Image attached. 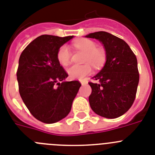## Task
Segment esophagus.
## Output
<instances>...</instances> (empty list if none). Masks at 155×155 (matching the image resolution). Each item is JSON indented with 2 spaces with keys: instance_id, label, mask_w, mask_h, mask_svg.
<instances>
[{
  "instance_id": "34e87169",
  "label": "esophagus",
  "mask_w": 155,
  "mask_h": 155,
  "mask_svg": "<svg viewBox=\"0 0 155 155\" xmlns=\"http://www.w3.org/2000/svg\"><path fill=\"white\" fill-rule=\"evenodd\" d=\"M81 85H85V84H87V81H81Z\"/></svg>"
}]
</instances>
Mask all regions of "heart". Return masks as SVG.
I'll return each instance as SVG.
<instances>
[{"instance_id": "heart-1", "label": "heart", "mask_w": 155, "mask_h": 155, "mask_svg": "<svg viewBox=\"0 0 155 155\" xmlns=\"http://www.w3.org/2000/svg\"><path fill=\"white\" fill-rule=\"evenodd\" d=\"M76 49L85 53L84 65H72L68 69V75L72 79H82L92 72L91 65L95 68L103 66L105 61V53L103 50L97 48V44L90 39H79L74 42ZM57 60L63 66H67L71 61V51L68 46L64 45L57 52Z\"/></svg>"}]
</instances>
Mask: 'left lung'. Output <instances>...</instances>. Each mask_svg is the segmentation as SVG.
<instances>
[{"mask_svg":"<svg viewBox=\"0 0 155 155\" xmlns=\"http://www.w3.org/2000/svg\"><path fill=\"white\" fill-rule=\"evenodd\" d=\"M103 45L106 61L102 70L89 82V104L98 116L115 119L126 113L133 105L139 83L136 56L127 42L106 31L85 35Z\"/></svg>","mask_w":155,"mask_h":155,"instance_id":"1","label":"left lung"}]
</instances>
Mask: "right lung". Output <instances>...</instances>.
Instances as JSON below:
<instances>
[{"label": "right lung", "mask_w": 155, "mask_h": 155, "mask_svg": "<svg viewBox=\"0 0 155 155\" xmlns=\"http://www.w3.org/2000/svg\"><path fill=\"white\" fill-rule=\"evenodd\" d=\"M74 35H42L25 47L19 57V93L31 114L45 124H54L69 114L81 86L68 77L57 60L58 50Z\"/></svg>", "instance_id": "add662e5"}]
</instances>
